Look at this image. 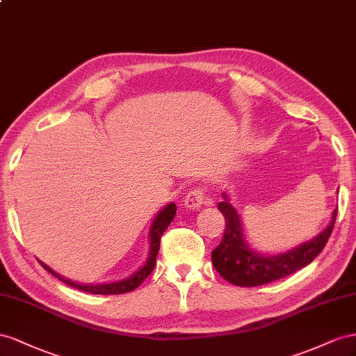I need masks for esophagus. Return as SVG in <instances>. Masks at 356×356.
<instances>
[{
    "mask_svg": "<svg viewBox=\"0 0 356 356\" xmlns=\"http://www.w3.org/2000/svg\"><path fill=\"white\" fill-rule=\"evenodd\" d=\"M204 191L200 188H194L191 189L188 194L184 198V206L186 209H198L202 204H204Z\"/></svg>",
    "mask_w": 356,
    "mask_h": 356,
    "instance_id": "esophagus-1",
    "label": "esophagus"
}]
</instances>
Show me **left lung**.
<instances>
[{"label":"left lung","mask_w":356,"mask_h":356,"mask_svg":"<svg viewBox=\"0 0 356 356\" xmlns=\"http://www.w3.org/2000/svg\"><path fill=\"white\" fill-rule=\"evenodd\" d=\"M222 197L223 200L218 204V209L225 218V232L219 246L211 252V262L223 279L237 286L267 285L309 266L327 245L337 218L336 209L332 211L330 225L316 237L286 253L266 257L249 248L237 210L231 206L227 194H222Z\"/></svg>","instance_id":"8db88e82"}]
</instances>
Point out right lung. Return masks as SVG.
Instances as JSON below:
<instances>
[{
  "instance_id": "add662e5",
  "label": "right lung",
  "mask_w": 356,
  "mask_h": 356,
  "mask_svg": "<svg viewBox=\"0 0 356 356\" xmlns=\"http://www.w3.org/2000/svg\"><path fill=\"white\" fill-rule=\"evenodd\" d=\"M176 204L175 202H170L164 209H162L158 216L152 222V227L149 231V241H150V249H149V257L145 262V266L141 267L140 270H137L133 276L125 279V280H120V282H113V283H106V285H79L76 282H71L65 277L60 276V274L55 273L52 268H49L46 264H43L40 261V264L49 271L52 273L55 277H58L60 282H64L65 285L71 286V288H76L80 291H85L89 293H99V296H118V293H125V292H131L134 291L136 288H138L141 283L145 282V279L149 276V274L154 271L155 268V264H156V255L159 252V241L162 234H164V231L168 228V225L171 223V220L175 219L176 216Z\"/></svg>"
}]
</instances>
